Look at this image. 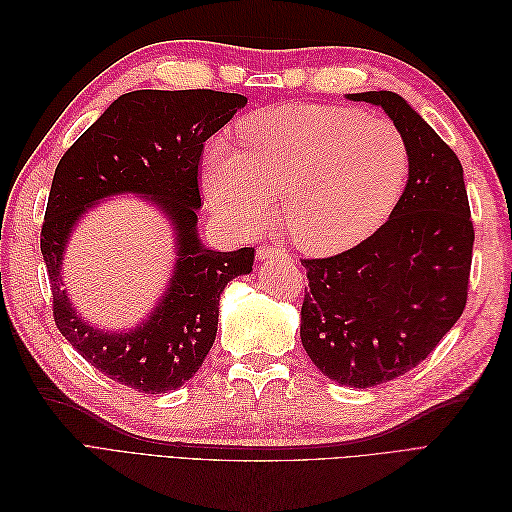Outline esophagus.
I'll return each instance as SVG.
<instances>
[{"label":"esophagus","mask_w":512,"mask_h":512,"mask_svg":"<svg viewBox=\"0 0 512 512\" xmlns=\"http://www.w3.org/2000/svg\"><path fill=\"white\" fill-rule=\"evenodd\" d=\"M256 256L260 260H277V258H288V252H286V247H282V245L262 243L256 250Z\"/></svg>","instance_id":"1"}]
</instances>
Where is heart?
<instances>
[{
  "label": "heart",
  "instance_id": "obj_1",
  "mask_svg": "<svg viewBox=\"0 0 512 512\" xmlns=\"http://www.w3.org/2000/svg\"><path fill=\"white\" fill-rule=\"evenodd\" d=\"M239 134L245 151L215 141L203 153L205 194L235 230L258 228L282 192L292 241L305 252L335 254L369 237L404 194V134L356 108L271 106Z\"/></svg>",
  "mask_w": 512,
  "mask_h": 512
}]
</instances>
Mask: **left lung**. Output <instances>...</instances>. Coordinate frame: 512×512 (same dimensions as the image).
<instances>
[{"mask_svg": "<svg viewBox=\"0 0 512 512\" xmlns=\"http://www.w3.org/2000/svg\"><path fill=\"white\" fill-rule=\"evenodd\" d=\"M382 106L404 134L410 173L374 235L307 269L301 342L331 380L369 389L425 361L468 301L474 226L455 151L393 91L348 94Z\"/></svg>", "mask_w": 512, "mask_h": 512, "instance_id": "1", "label": "left lung"}]
</instances>
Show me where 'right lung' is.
I'll use <instances>...</instances> for the list:
<instances>
[{
	"mask_svg": "<svg viewBox=\"0 0 512 512\" xmlns=\"http://www.w3.org/2000/svg\"><path fill=\"white\" fill-rule=\"evenodd\" d=\"M245 96L213 89H141L119 96L55 168L40 232L59 333L106 378L141 393L175 391L190 380L218 333L220 294L252 271L254 247L215 252L198 239L200 156ZM143 193L174 222L176 273L160 306L128 334H104L73 312L60 260L73 224L98 199Z\"/></svg>",
	"mask_w": 512,
	"mask_h": 512,
	"instance_id": "right-lung-1",
	"label": "right lung"
}]
</instances>
